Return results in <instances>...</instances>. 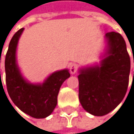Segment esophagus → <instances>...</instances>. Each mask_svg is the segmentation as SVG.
<instances>
[{
  "instance_id": "34e87169",
  "label": "esophagus",
  "mask_w": 134,
  "mask_h": 134,
  "mask_svg": "<svg viewBox=\"0 0 134 134\" xmlns=\"http://www.w3.org/2000/svg\"><path fill=\"white\" fill-rule=\"evenodd\" d=\"M69 69H70V73L71 75H75L77 72V70H78V66H77V64H75V63L71 64L70 66H69Z\"/></svg>"
}]
</instances>
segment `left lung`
Returning <instances> with one entry per match:
<instances>
[{"mask_svg":"<svg viewBox=\"0 0 134 134\" xmlns=\"http://www.w3.org/2000/svg\"><path fill=\"white\" fill-rule=\"evenodd\" d=\"M106 47L101 61L79 70V98L83 109L94 116L114 110L125 97L130 72V59L121 34L105 35Z\"/></svg>","mask_w":134,"mask_h":134,"instance_id":"left-lung-1","label":"left lung"}]
</instances>
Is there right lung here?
Returning <instances> with one entry per match:
<instances>
[{
	"label": "right lung",
	"mask_w": 134,
	"mask_h": 134,
	"mask_svg": "<svg viewBox=\"0 0 134 134\" xmlns=\"http://www.w3.org/2000/svg\"><path fill=\"white\" fill-rule=\"evenodd\" d=\"M24 29L14 34L5 56L7 91L13 103L24 113L35 118H44L53 112L61 86L71 75L68 69H63L52 73L40 83L27 81L22 75L16 61L17 44Z\"/></svg>",
	"instance_id": "right-lung-1"
}]
</instances>
